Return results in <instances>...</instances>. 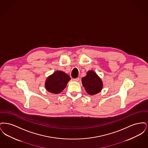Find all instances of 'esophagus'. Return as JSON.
<instances>
[{"mask_svg": "<svg viewBox=\"0 0 148 148\" xmlns=\"http://www.w3.org/2000/svg\"><path fill=\"white\" fill-rule=\"evenodd\" d=\"M73 81H74V82H79V78L77 77V78H75V79H73Z\"/></svg>", "mask_w": 148, "mask_h": 148, "instance_id": "esophagus-1", "label": "esophagus"}]
</instances>
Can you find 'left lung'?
I'll return each mask as SVG.
<instances>
[{"label":"left lung","instance_id":"8db88e82","mask_svg":"<svg viewBox=\"0 0 148 148\" xmlns=\"http://www.w3.org/2000/svg\"><path fill=\"white\" fill-rule=\"evenodd\" d=\"M82 82L86 92L90 95L97 94L102 90V80L94 71H88L86 75L82 77Z\"/></svg>","mask_w":148,"mask_h":148}]
</instances>
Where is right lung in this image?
<instances>
[{
	"label": "right lung",
	"instance_id": "right-lung-1",
	"mask_svg": "<svg viewBox=\"0 0 148 148\" xmlns=\"http://www.w3.org/2000/svg\"><path fill=\"white\" fill-rule=\"evenodd\" d=\"M71 80L69 75L62 71H56L47 77L45 86L47 90L53 94H59L66 87Z\"/></svg>",
	"mask_w": 148,
	"mask_h": 148
}]
</instances>
